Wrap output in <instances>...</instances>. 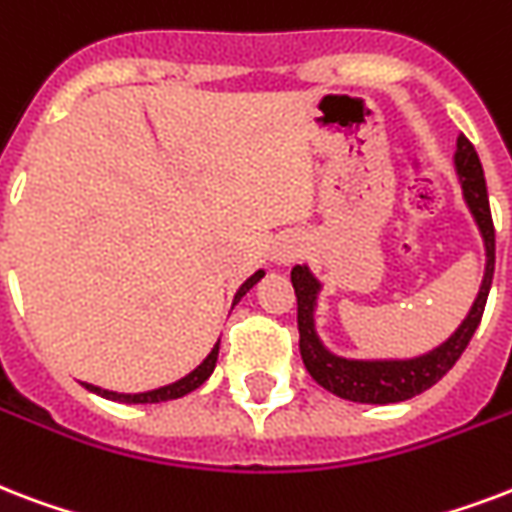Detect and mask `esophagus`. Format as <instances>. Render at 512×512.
Masks as SVG:
<instances>
[{
	"mask_svg": "<svg viewBox=\"0 0 512 512\" xmlns=\"http://www.w3.org/2000/svg\"><path fill=\"white\" fill-rule=\"evenodd\" d=\"M300 255V247L298 244H284V247H279L276 249V260H279V263H292V260H295V257Z\"/></svg>",
	"mask_w": 512,
	"mask_h": 512,
	"instance_id": "1",
	"label": "esophagus"
}]
</instances>
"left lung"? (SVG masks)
<instances>
[{
    "instance_id": "8db88e82",
    "label": "left lung",
    "mask_w": 512,
    "mask_h": 512,
    "mask_svg": "<svg viewBox=\"0 0 512 512\" xmlns=\"http://www.w3.org/2000/svg\"><path fill=\"white\" fill-rule=\"evenodd\" d=\"M456 171L462 179L464 201L470 206L475 222L486 241V276H483L481 292L473 303V311L467 314L462 327L448 338L443 346L429 351L416 360H343L335 357L322 346V341L314 333V303H317L319 282L311 276L306 265L292 268V287L298 298V333H300V357L303 365L311 373V378L327 392L351 400V403L386 405L400 403L408 397L421 395L424 389L435 386L448 370L454 368L456 360L462 357L467 343L481 325L483 308L489 298L491 279H494V220H491L489 193H486V177L483 166L478 161L473 142L467 136L456 139Z\"/></svg>"
}]
</instances>
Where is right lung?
Returning a JSON list of instances; mask_svg holds the SVG:
<instances>
[{
  "mask_svg": "<svg viewBox=\"0 0 512 512\" xmlns=\"http://www.w3.org/2000/svg\"><path fill=\"white\" fill-rule=\"evenodd\" d=\"M263 279V271H257L249 276L247 282L241 284V290L236 292V300L233 303H239L244 295H247L252 287H255L257 282ZM217 354H220V341L214 343V349L209 351V357H206L198 368L193 370V373H187L185 378H179V381H174V384L169 386H161V389H152V392H142V395H117V392H109V389H99V386H91L85 384V389H91V392H96V395L107 397V400H117V403H166V400H177V397L187 395V392H193V389H198V386L204 384L206 378L212 376L214 365H217Z\"/></svg>",
  "mask_w": 512,
  "mask_h": 512,
  "instance_id": "1",
  "label": "right lung"
}]
</instances>
